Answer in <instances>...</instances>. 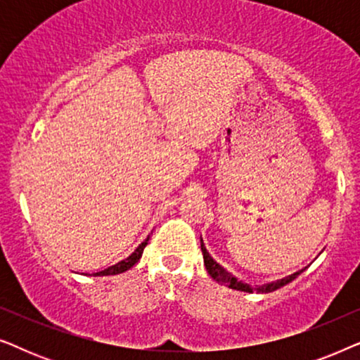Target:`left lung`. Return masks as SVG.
I'll return each mask as SVG.
<instances>
[{"label": "left lung", "mask_w": 360, "mask_h": 360, "mask_svg": "<svg viewBox=\"0 0 360 360\" xmlns=\"http://www.w3.org/2000/svg\"><path fill=\"white\" fill-rule=\"evenodd\" d=\"M201 243V252H203V260H205V267L208 270V274L211 275V278L216 280V282L221 283V285H226V287L233 288V290H239V292H245V293H252V292H257V293H270V292H275V290L285 287V285L292 282L298 277L300 274L303 272L304 269L298 270V272H295L292 275H288V277L285 278H280L277 282H272V283H267V285H262V287H257V288H252L250 285L248 283H243L240 280H238L234 277L233 274H229L228 270L224 267H221V265L216 262V260L211 257L208 250H206L205 244H203V239H200Z\"/></svg>", "instance_id": "8db88e82"}]
</instances>
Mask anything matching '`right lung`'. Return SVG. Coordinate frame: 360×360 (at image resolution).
Returning <instances> with one entry per match:
<instances>
[{
	"label": "right lung",
	"mask_w": 360,
	"mask_h": 360,
	"mask_svg": "<svg viewBox=\"0 0 360 360\" xmlns=\"http://www.w3.org/2000/svg\"><path fill=\"white\" fill-rule=\"evenodd\" d=\"M147 243H149V238H147L144 243H141L139 245H137V249L129 255V257H126L124 260H121V262L111 265V267L101 270V272L93 274V277H105V275H117V274L126 272V270H129L131 267H134V265L139 262V259L142 257V252H144V248L147 245Z\"/></svg>",
	"instance_id": "add662e5"
}]
</instances>
